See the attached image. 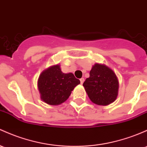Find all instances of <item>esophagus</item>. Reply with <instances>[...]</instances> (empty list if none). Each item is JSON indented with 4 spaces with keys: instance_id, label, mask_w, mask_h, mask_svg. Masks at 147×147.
Instances as JSON below:
<instances>
[{
    "instance_id": "34e87169",
    "label": "esophagus",
    "mask_w": 147,
    "mask_h": 147,
    "mask_svg": "<svg viewBox=\"0 0 147 147\" xmlns=\"http://www.w3.org/2000/svg\"><path fill=\"white\" fill-rule=\"evenodd\" d=\"M84 78H81L80 79V82H81V84L84 83Z\"/></svg>"
}]
</instances>
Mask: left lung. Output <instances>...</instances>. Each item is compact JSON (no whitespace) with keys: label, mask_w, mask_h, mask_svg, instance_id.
Wrapping results in <instances>:
<instances>
[{"label":"left lung","mask_w":147,"mask_h":147,"mask_svg":"<svg viewBox=\"0 0 147 147\" xmlns=\"http://www.w3.org/2000/svg\"><path fill=\"white\" fill-rule=\"evenodd\" d=\"M83 86L92 102L107 106L117 98L119 80L110 67L96 63L92 66L90 77L84 82Z\"/></svg>","instance_id":"left-lung-1"}]
</instances>
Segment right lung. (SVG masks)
<instances>
[{
	"label": "right lung",
	"mask_w": 147,
	"mask_h": 147,
	"mask_svg": "<svg viewBox=\"0 0 147 147\" xmlns=\"http://www.w3.org/2000/svg\"><path fill=\"white\" fill-rule=\"evenodd\" d=\"M80 84L72 72L63 73L59 64L51 65L43 70L38 78L40 99L49 105H59L67 100Z\"/></svg>",
	"instance_id": "add662e5"
}]
</instances>
